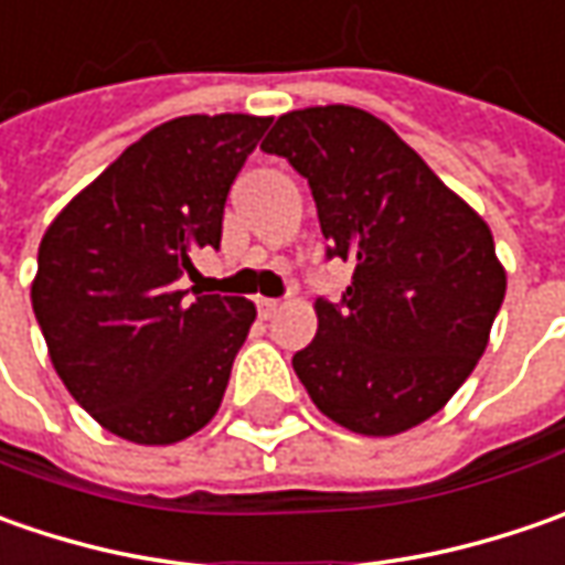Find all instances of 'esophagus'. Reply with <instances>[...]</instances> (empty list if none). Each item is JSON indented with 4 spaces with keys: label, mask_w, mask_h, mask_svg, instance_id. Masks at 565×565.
<instances>
[{
    "label": "esophagus",
    "mask_w": 565,
    "mask_h": 565,
    "mask_svg": "<svg viewBox=\"0 0 565 565\" xmlns=\"http://www.w3.org/2000/svg\"><path fill=\"white\" fill-rule=\"evenodd\" d=\"M279 308H282V305H279L276 298H257V315L264 317V320H270Z\"/></svg>",
    "instance_id": "obj_1"
}]
</instances>
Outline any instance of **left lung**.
<instances>
[{
  "label": "left lung",
  "mask_w": 565,
  "mask_h": 565,
  "mask_svg": "<svg viewBox=\"0 0 565 565\" xmlns=\"http://www.w3.org/2000/svg\"><path fill=\"white\" fill-rule=\"evenodd\" d=\"M260 147L308 179L330 257L355 267L342 305L315 301L295 374L352 434L418 427L475 371L507 295L484 216L359 106L292 109Z\"/></svg>",
  "instance_id": "8db88e82"
}]
</instances>
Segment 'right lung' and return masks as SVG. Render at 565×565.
Masks as SVG:
<instances>
[{
  "label": "right lung",
  "instance_id": "right-lung-1",
  "mask_svg": "<svg viewBox=\"0 0 565 565\" xmlns=\"http://www.w3.org/2000/svg\"><path fill=\"white\" fill-rule=\"evenodd\" d=\"M270 116L163 121L81 188L36 254L31 305L55 374L121 440L169 446L220 412L257 308L188 298L191 254L220 248L228 188Z\"/></svg>",
  "mask_w": 565,
  "mask_h": 565
}]
</instances>
